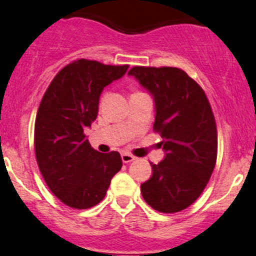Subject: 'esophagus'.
I'll use <instances>...</instances> for the list:
<instances>
[{"instance_id":"34e87169","label":"esophagus","mask_w":256,"mask_h":256,"mask_svg":"<svg viewBox=\"0 0 256 256\" xmlns=\"http://www.w3.org/2000/svg\"><path fill=\"white\" fill-rule=\"evenodd\" d=\"M134 158H134L132 154H130V152H122V162H125V164L131 162V161H134Z\"/></svg>"}]
</instances>
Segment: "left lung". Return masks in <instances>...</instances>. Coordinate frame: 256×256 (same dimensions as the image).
<instances>
[{"mask_svg": "<svg viewBox=\"0 0 256 256\" xmlns=\"http://www.w3.org/2000/svg\"><path fill=\"white\" fill-rule=\"evenodd\" d=\"M128 74L154 98L152 128L162 137L165 150L162 161L150 164L152 174L140 185V192L158 212H180L198 198L216 162L218 137L210 101L177 67L134 66Z\"/></svg>", "mask_w": 256, "mask_h": 256, "instance_id": "left-lung-1", "label": "left lung"}]
</instances>
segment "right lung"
<instances>
[{"label":"right lung","instance_id":"right-lung-1","mask_svg":"<svg viewBox=\"0 0 256 256\" xmlns=\"http://www.w3.org/2000/svg\"><path fill=\"white\" fill-rule=\"evenodd\" d=\"M128 68L80 58L64 66L44 92L34 122L37 164L50 192L68 207L100 204L122 168L119 152L95 150L84 128L96 120L104 86Z\"/></svg>","mask_w":256,"mask_h":256}]
</instances>
